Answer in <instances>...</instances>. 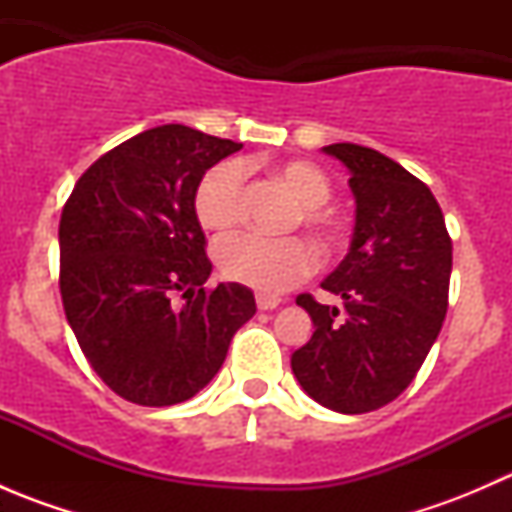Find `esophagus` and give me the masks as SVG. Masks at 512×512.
<instances>
[{"label":"esophagus","mask_w":512,"mask_h":512,"mask_svg":"<svg viewBox=\"0 0 512 512\" xmlns=\"http://www.w3.org/2000/svg\"><path fill=\"white\" fill-rule=\"evenodd\" d=\"M282 299L280 297H275V294H257V307L260 309H275L277 304H280Z\"/></svg>","instance_id":"obj_1"}]
</instances>
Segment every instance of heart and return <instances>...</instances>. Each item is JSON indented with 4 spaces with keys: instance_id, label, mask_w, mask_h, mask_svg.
Returning <instances> with one entry per match:
<instances>
[{
    "instance_id": "1",
    "label": "heart",
    "mask_w": 512,
    "mask_h": 512,
    "mask_svg": "<svg viewBox=\"0 0 512 512\" xmlns=\"http://www.w3.org/2000/svg\"><path fill=\"white\" fill-rule=\"evenodd\" d=\"M275 178L289 190L299 205L302 220L324 247H337L342 227L324 213L332 185L324 170L309 160H285L275 165ZM242 185L245 173L237 160H220L200 178L195 188L193 208L208 230H227L242 218ZM215 262L232 282H240L260 292H282L314 270L312 245L302 237H265L257 232H235L215 245Z\"/></svg>"
}]
</instances>
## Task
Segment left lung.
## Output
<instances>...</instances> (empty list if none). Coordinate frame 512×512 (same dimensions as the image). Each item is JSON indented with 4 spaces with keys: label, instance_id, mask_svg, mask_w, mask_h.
<instances>
[{
    "label": "left lung",
    "instance_id": "8db88e82",
    "mask_svg": "<svg viewBox=\"0 0 512 512\" xmlns=\"http://www.w3.org/2000/svg\"><path fill=\"white\" fill-rule=\"evenodd\" d=\"M349 170L354 232L347 257L322 282L344 309L299 294L314 332L292 354L299 386L337 414H366L414 381L448 309L453 245L436 198L374 148H322Z\"/></svg>",
    "mask_w": 512,
    "mask_h": 512
}]
</instances>
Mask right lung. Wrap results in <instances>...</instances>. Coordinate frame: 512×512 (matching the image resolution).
<instances>
[{
    "label": "right lung",
    "instance_id": "right-lung-1",
    "mask_svg": "<svg viewBox=\"0 0 512 512\" xmlns=\"http://www.w3.org/2000/svg\"><path fill=\"white\" fill-rule=\"evenodd\" d=\"M240 148L183 123L148 128L98 158L66 200V319L103 384L131 404L193 399L255 314L245 285L205 289L213 265L193 208L200 178ZM175 293L189 299L180 310Z\"/></svg>",
    "mask_w": 512,
    "mask_h": 512
}]
</instances>
